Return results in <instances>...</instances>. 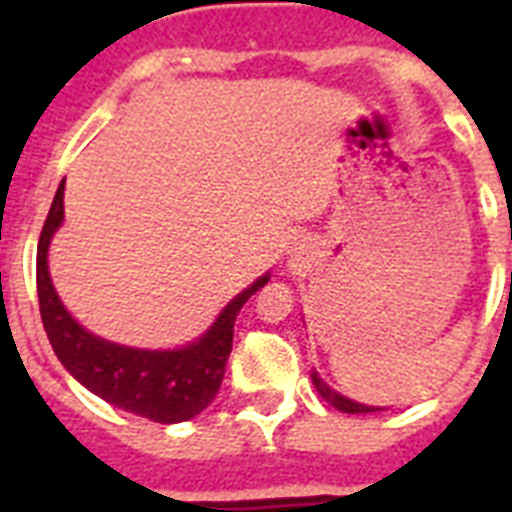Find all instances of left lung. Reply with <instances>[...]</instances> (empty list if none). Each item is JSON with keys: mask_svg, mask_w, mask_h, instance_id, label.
Returning a JSON list of instances; mask_svg holds the SVG:
<instances>
[{"mask_svg": "<svg viewBox=\"0 0 512 512\" xmlns=\"http://www.w3.org/2000/svg\"><path fill=\"white\" fill-rule=\"evenodd\" d=\"M311 377H313V385H316V390H319V393H321V398H324V401H329V404L335 406V409H340V412H345V414H369V412H377L374 406L356 404V401H350V398H345V396H340V393H335V390L329 388L327 382L321 380V377H319V374H316V372H313Z\"/></svg>", "mask_w": 512, "mask_h": 512, "instance_id": "obj_1", "label": "left lung"}]
</instances>
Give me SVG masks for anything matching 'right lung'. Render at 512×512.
I'll use <instances>...</instances> for the list:
<instances>
[{"label": "right lung", "mask_w": 512, "mask_h": 512, "mask_svg": "<svg viewBox=\"0 0 512 512\" xmlns=\"http://www.w3.org/2000/svg\"><path fill=\"white\" fill-rule=\"evenodd\" d=\"M60 223H63V185L52 199L36 247L39 313L60 364L95 396L146 420L172 425L204 412L215 401L223 382L225 364L233 348L236 313L257 289L268 284V276H260L252 287L233 297L207 335L199 337L193 345L177 350L124 348L116 342L100 340L79 327L55 295L47 271V247Z\"/></svg>", "instance_id": "obj_1"}]
</instances>
